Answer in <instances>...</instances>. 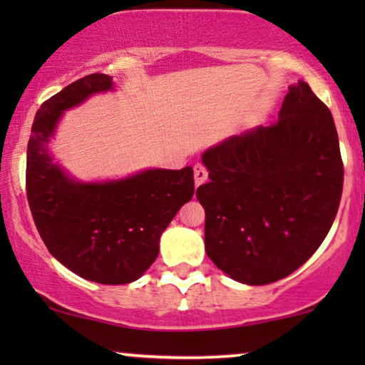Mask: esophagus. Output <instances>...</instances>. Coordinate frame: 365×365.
<instances>
[{
    "instance_id": "1",
    "label": "esophagus",
    "mask_w": 365,
    "mask_h": 365,
    "mask_svg": "<svg viewBox=\"0 0 365 365\" xmlns=\"http://www.w3.org/2000/svg\"><path fill=\"white\" fill-rule=\"evenodd\" d=\"M207 179V169L202 166V164H196L194 166V182H196V186H201L202 182H206Z\"/></svg>"
}]
</instances>
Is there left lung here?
I'll use <instances>...</instances> for the list:
<instances>
[{
    "mask_svg": "<svg viewBox=\"0 0 365 365\" xmlns=\"http://www.w3.org/2000/svg\"><path fill=\"white\" fill-rule=\"evenodd\" d=\"M202 163L211 179L196 191L206 252L234 281L276 282L326 239L344 166L332 114L307 83L289 88L277 123L224 139Z\"/></svg>",
    "mask_w": 365,
    "mask_h": 365,
    "instance_id": "8db88e82",
    "label": "left lung"
}]
</instances>
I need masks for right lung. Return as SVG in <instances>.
Here are the masks:
<instances>
[{"mask_svg":"<svg viewBox=\"0 0 365 365\" xmlns=\"http://www.w3.org/2000/svg\"><path fill=\"white\" fill-rule=\"evenodd\" d=\"M113 89L108 74H88L41 104L28 143L26 194L48 251L88 281L128 284L156 261L159 239L194 194L192 168L146 169L106 182H81L53 163L48 143L66 109Z\"/></svg>","mask_w":365,"mask_h":365,"instance_id":"add662e5","label":"right lung"}]
</instances>
